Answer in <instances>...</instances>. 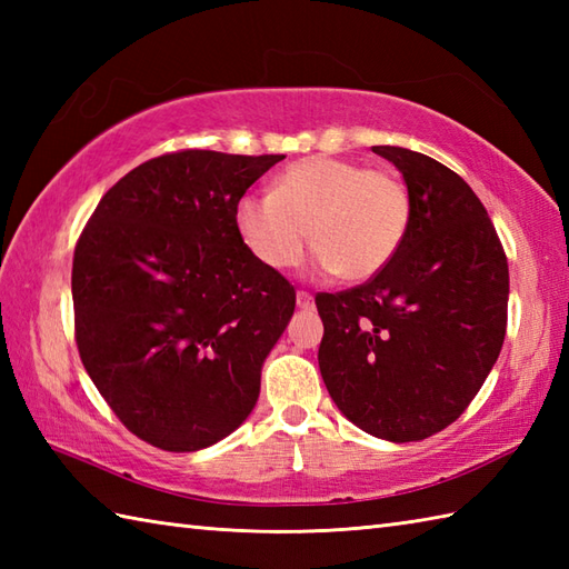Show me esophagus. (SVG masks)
<instances>
[{
    "mask_svg": "<svg viewBox=\"0 0 569 569\" xmlns=\"http://www.w3.org/2000/svg\"><path fill=\"white\" fill-rule=\"evenodd\" d=\"M296 303L300 310H310L312 308V296L308 291H298L296 293Z\"/></svg>",
    "mask_w": 569,
    "mask_h": 569,
    "instance_id": "34e87169",
    "label": "esophagus"
}]
</instances>
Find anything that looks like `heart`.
I'll return each mask as SVG.
<instances>
[{
	"label": "heart",
	"mask_w": 569,
	"mask_h": 569,
	"mask_svg": "<svg viewBox=\"0 0 569 569\" xmlns=\"http://www.w3.org/2000/svg\"><path fill=\"white\" fill-rule=\"evenodd\" d=\"M308 227L318 247V271L367 281L403 244L410 227L408 190L389 171L337 156H308L283 168L271 192H244L234 202L241 244L271 271L300 261Z\"/></svg>",
	"instance_id": "obj_1"
}]
</instances>
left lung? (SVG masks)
<instances>
[{"label": "left lung", "mask_w": 569, "mask_h": 569, "mask_svg": "<svg viewBox=\"0 0 569 569\" xmlns=\"http://www.w3.org/2000/svg\"><path fill=\"white\" fill-rule=\"evenodd\" d=\"M401 171L410 227L365 286L318 293V352L335 406L357 428L416 442L450 426L497 365L509 263L485 204L426 153L371 147Z\"/></svg>", "instance_id": "obj_1"}]
</instances>
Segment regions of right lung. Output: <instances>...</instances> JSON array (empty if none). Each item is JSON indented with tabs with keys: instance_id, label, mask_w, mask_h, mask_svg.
Instances as JSON below:
<instances>
[{
	"instance_id": "obj_1",
	"label": "right lung",
	"mask_w": 569,
	"mask_h": 569,
	"mask_svg": "<svg viewBox=\"0 0 569 569\" xmlns=\"http://www.w3.org/2000/svg\"><path fill=\"white\" fill-rule=\"evenodd\" d=\"M281 159L159 156L104 192L78 239L82 367L114 416L161 450L196 452L234 432L293 318V286L234 229V202Z\"/></svg>"
}]
</instances>
